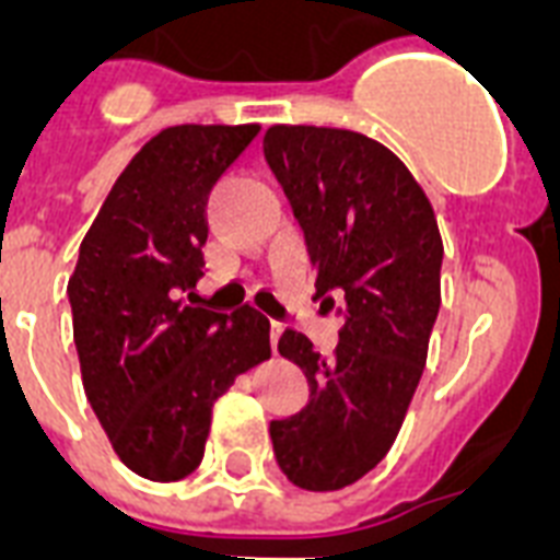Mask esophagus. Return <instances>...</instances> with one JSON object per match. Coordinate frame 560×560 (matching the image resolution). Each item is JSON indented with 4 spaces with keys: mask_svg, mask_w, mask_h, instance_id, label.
<instances>
[{
    "mask_svg": "<svg viewBox=\"0 0 560 560\" xmlns=\"http://www.w3.org/2000/svg\"><path fill=\"white\" fill-rule=\"evenodd\" d=\"M281 331H284V325H281V323H272L270 325V340H272V351H276V354H279V337H281Z\"/></svg>",
    "mask_w": 560,
    "mask_h": 560,
    "instance_id": "esophagus-1",
    "label": "esophagus"
}]
</instances>
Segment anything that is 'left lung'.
I'll list each match as a JSON object with an SVG mask.
<instances>
[{"mask_svg":"<svg viewBox=\"0 0 560 560\" xmlns=\"http://www.w3.org/2000/svg\"><path fill=\"white\" fill-rule=\"evenodd\" d=\"M264 156L305 232L316 296L331 307L340 296L346 319L334 354L281 334L311 400L270 421L272 451L293 486L337 491L366 477L404 424L442 305V235L407 165L369 136L276 125Z\"/></svg>","mask_w":560,"mask_h":560,"instance_id":"8db88e82","label":"left lung"}]
</instances>
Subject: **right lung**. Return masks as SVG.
Here are the masks:
<instances>
[{
    "mask_svg": "<svg viewBox=\"0 0 560 560\" xmlns=\"http://www.w3.org/2000/svg\"><path fill=\"white\" fill-rule=\"evenodd\" d=\"M258 125L162 130L121 171L69 279L83 392L118 459L177 482L202 462L211 407L270 358V319L197 305L206 202Z\"/></svg>",
    "mask_w": 560,
    "mask_h": 560,
    "instance_id": "right-lung-1",
    "label": "right lung"
}]
</instances>
